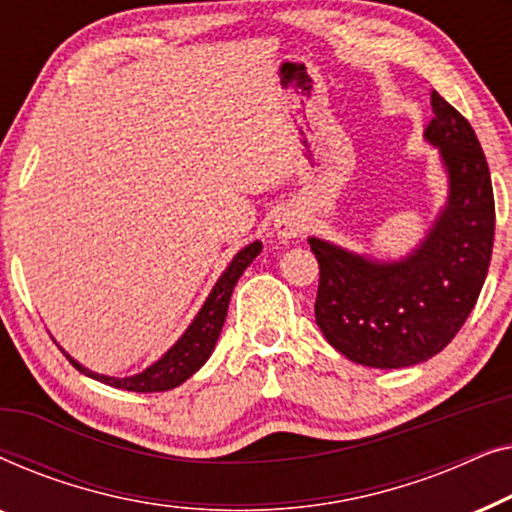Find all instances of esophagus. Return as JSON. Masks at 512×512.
<instances>
[{
    "label": "esophagus",
    "mask_w": 512,
    "mask_h": 512,
    "mask_svg": "<svg viewBox=\"0 0 512 512\" xmlns=\"http://www.w3.org/2000/svg\"><path fill=\"white\" fill-rule=\"evenodd\" d=\"M305 228V216L296 212V209H282V212L275 216V233L277 237H282V240H291V237L303 235Z\"/></svg>",
    "instance_id": "obj_1"
}]
</instances>
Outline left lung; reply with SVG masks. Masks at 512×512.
<instances>
[{
	"label": "left lung",
	"instance_id": "left-lung-1",
	"mask_svg": "<svg viewBox=\"0 0 512 512\" xmlns=\"http://www.w3.org/2000/svg\"><path fill=\"white\" fill-rule=\"evenodd\" d=\"M424 139L447 174V202L424 240L398 261L354 254L310 237L319 261L314 317L349 361L417 366L450 345L478 303L494 244V193L471 123L431 93Z\"/></svg>",
	"mask_w": 512,
	"mask_h": 512
}]
</instances>
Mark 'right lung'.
I'll return each instance as SVG.
<instances>
[{
	"label": "right lung",
	"mask_w": 512,
	"mask_h": 512,
	"mask_svg": "<svg viewBox=\"0 0 512 512\" xmlns=\"http://www.w3.org/2000/svg\"><path fill=\"white\" fill-rule=\"evenodd\" d=\"M261 249L263 244L256 240L237 251L228 268L223 270L219 282L214 284L212 291H209L205 305L200 307L198 314H195V319L191 321V326L186 328L184 335H181V338L174 342V345L167 349L156 363H151L149 368H144L142 373L130 375V377L100 375V373H93V370H88L86 366H81V363L72 359L65 349H62V354L72 361V366L79 370V373L93 377V380H100L116 389L151 394V391H167V389L179 387V384L186 382L193 373H198V370L207 363L209 356H212L216 340H219L221 335L223 321H226L228 303H230V296H233L237 279L242 277V272L249 268L251 261L261 254Z\"/></svg>",
	"instance_id": "add662e5"
}]
</instances>
